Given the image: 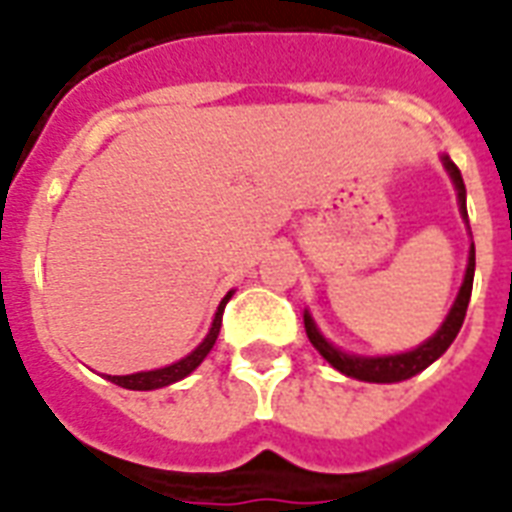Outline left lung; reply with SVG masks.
<instances>
[{
    "label": "left lung",
    "instance_id": "8db88e82",
    "mask_svg": "<svg viewBox=\"0 0 512 512\" xmlns=\"http://www.w3.org/2000/svg\"><path fill=\"white\" fill-rule=\"evenodd\" d=\"M443 159L445 172L451 175V183L456 188V199H459V213L467 224V188H464V180H461L459 167L453 164L448 156H440ZM470 226V224H467ZM472 278H475V242H470V256H467V270H464V280H461V288L456 299H453L451 310L445 315V321L440 324V329L424 340V343L413 348V351L405 353H388V356H361V353H348L340 351L337 345H332L326 340L321 329L315 326L313 315L305 310V332L310 337V343L321 356H324L334 370L343 372L348 378L364 380V383H399V380H407L424 372L429 364L440 359L451 343L456 340L461 324H464V315H467V305H470L472 294Z\"/></svg>",
    "mask_w": 512,
    "mask_h": 512
}]
</instances>
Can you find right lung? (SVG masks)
I'll return each instance as SVG.
<instances>
[{"label": "right lung", "mask_w": 512, "mask_h": 512, "mask_svg": "<svg viewBox=\"0 0 512 512\" xmlns=\"http://www.w3.org/2000/svg\"><path fill=\"white\" fill-rule=\"evenodd\" d=\"M232 299V291L221 299V305L215 310L213 324H210V332L205 334V340L194 348V351L183 356L175 364H169V367H159V370H148V372H134V375H107L110 383L121 388H132V391H153V388H164L172 386V383H178V380L188 378L191 372L197 370L199 364L205 361V356L213 351L215 340H218V332H221V318H224V307L226 302Z\"/></svg>", "instance_id": "add662e5"}]
</instances>
